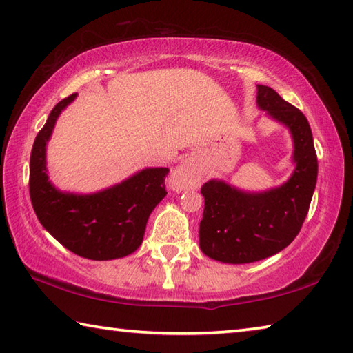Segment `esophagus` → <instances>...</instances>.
<instances>
[{
	"label": "esophagus",
	"instance_id": "34e87169",
	"mask_svg": "<svg viewBox=\"0 0 353 353\" xmlns=\"http://www.w3.org/2000/svg\"><path fill=\"white\" fill-rule=\"evenodd\" d=\"M199 182V174L191 162H183L172 171L171 177L168 179V183L172 190L183 191L194 188Z\"/></svg>",
	"mask_w": 353,
	"mask_h": 353
}]
</instances>
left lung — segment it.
Here are the masks:
<instances>
[{"mask_svg": "<svg viewBox=\"0 0 353 353\" xmlns=\"http://www.w3.org/2000/svg\"><path fill=\"white\" fill-rule=\"evenodd\" d=\"M256 88L260 109L290 129L296 170L282 187L265 193H244L223 181L202 185L205 207L199 246L210 259L234 265L268 259L294 240L305 221L318 179V157L305 115L271 87Z\"/></svg>", "mask_w": 353, "mask_h": 353, "instance_id": "left-lung-1", "label": "left lung"}]
</instances>
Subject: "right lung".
<instances>
[{"instance_id": "right-lung-1", "label": "right lung", "mask_w": 353, "mask_h": 353, "mask_svg": "<svg viewBox=\"0 0 353 353\" xmlns=\"http://www.w3.org/2000/svg\"><path fill=\"white\" fill-rule=\"evenodd\" d=\"M77 93L56 104L35 137L29 194L40 224L71 252L88 260L121 259L139 249L151 212L166 196L168 168H146L94 194L62 193L48 181L45 151L56 119Z\"/></svg>"}]
</instances>
